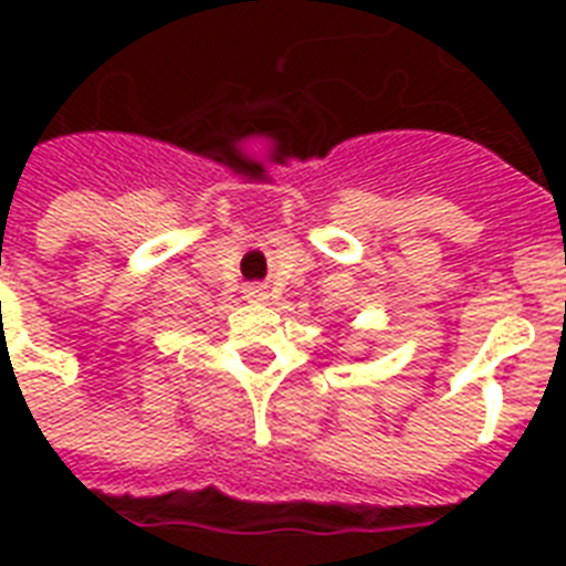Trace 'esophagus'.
<instances>
[{
    "label": "esophagus",
    "mask_w": 566,
    "mask_h": 566,
    "mask_svg": "<svg viewBox=\"0 0 566 566\" xmlns=\"http://www.w3.org/2000/svg\"><path fill=\"white\" fill-rule=\"evenodd\" d=\"M247 297H252V300H266L269 297V292L263 286H249L247 289Z\"/></svg>",
    "instance_id": "esophagus-1"
}]
</instances>
